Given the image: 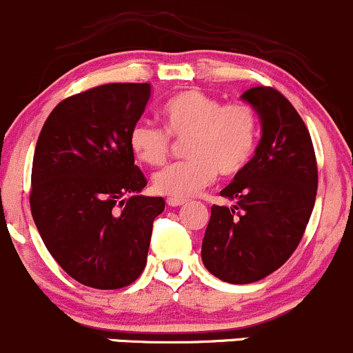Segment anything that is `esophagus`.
Masks as SVG:
<instances>
[{"instance_id":"1","label":"esophagus","mask_w":353,"mask_h":353,"mask_svg":"<svg viewBox=\"0 0 353 353\" xmlns=\"http://www.w3.org/2000/svg\"><path fill=\"white\" fill-rule=\"evenodd\" d=\"M186 203V199H179V198H169L167 199V205L169 206H183Z\"/></svg>"}]
</instances>
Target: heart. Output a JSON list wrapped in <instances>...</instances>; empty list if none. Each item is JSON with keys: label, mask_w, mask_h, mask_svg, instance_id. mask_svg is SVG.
I'll return each instance as SVG.
<instances>
[{"label": "heart", "mask_w": 353, "mask_h": 353, "mask_svg": "<svg viewBox=\"0 0 353 353\" xmlns=\"http://www.w3.org/2000/svg\"><path fill=\"white\" fill-rule=\"evenodd\" d=\"M165 128L138 121L130 131L134 157L147 165H162L172 138L184 140L190 159L172 163L154 176L157 193L170 198H191L215 181L216 174L236 176L254 154L259 119L249 102L222 101L198 88H190L163 104Z\"/></svg>", "instance_id": "1"}]
</instances>
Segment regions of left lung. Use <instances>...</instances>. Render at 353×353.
I'll list each match as a JSON object with an SVG mask.
<instances>
[{
    "instance_id": "8db88e82",
    "label": "left lung",
    "mask_w": 353,
    "mask_h": 353,
    "mask_svg": "<svg viewBox=\"0 0 353 353\" xmlns=\"http://www.w3.org/2000/svg\"><path fill=\"white\" fill-rule=\"evenodd\" d=\"M261 121L248 165L220 191L201 245L205 268L229 283H252L279 270L301 243L318 191L311 134L294 105L272 87L243 94Z\"/></svg>"
}]
</instances>
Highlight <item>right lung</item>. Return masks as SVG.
Returning <instances> with one entry per match:
<instances>
[{
  "mask_svg": "<svg viewBox=\"0 0 353 353\" xmlns=\"http://www.w3.org/2000/svg\"><path fill=\"white\" fill-rule=\"evenodd\" d=\"M150 83H108L59 102L32 163L30 210L46 248L77 282L101 290L133 283L147 265L163 198L143 196L130 131Z\"/></svg>",
  "mask_w": 353,
  "mask_h": 353,
  "instance_id": "obj_1",
  "label": "right lung"
}]
</instances>
